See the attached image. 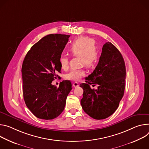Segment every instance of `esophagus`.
Returning <instances> with one entry per match:
<instances>
[{
	"mask_svg": "<svg viewBox=\"0 0 149 149\" xmlns=\"http://www.w3.org/2000/svg\"><path fill=\"white\" fill-rule=\"evenodd\" d=\"M73 86L74 88H76V87L79 86V84L77 83V82H74V83H73Z\"/></svg>",
	"mask_w": 149,
	"mask_h": 149,
	"instance_id": "esophagus-1",
	"label": "esophagus"
}]
</instances>
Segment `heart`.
I'll return each instance as SVG.
<instances>
[{"mask_svg":"<svg viewBox=\"0 0 149 149\" xmlns=\"http://www.w3.org/2000/svg\"><path fill=\"white\" fill-rule=\"evenodd\" d=\"M68 52L73 56H79V64L81 67L72 69L65 75V78L68 80L77 81L86 74L84 69L86 65L88 67H93L97 63L99 53L93 39L88 37H79L71 42L68 47ZM59 62L62 69H66L69 65V58L63 56L60 57Z\"/></svg>","mask_w":149,"mask_h":149,"instance_id":"b5f03b06","label":"heart"}]
</instances>
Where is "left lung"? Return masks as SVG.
I'll use <instances>...</instances> for the list:
<instances>
[{"instance_id": "8db88e82", "label": "left lung", "mask_w": 149, "mask_h": 149, "mask_svg": "<svg viewBox=\"0 0 149 149\" xmlns=\"http://www.w3.org/2000/svg\"><path fill=\"white\" fill-rule=\"evenodd\" d=\"M126 69L124 58L111 42H106L93 72L85 78L86 84H81L83 98L80 104L84 111L96 120H103L114 113L125 89ZM90 84L98 85L97 90Z\"/></svg>"}]
</instances>
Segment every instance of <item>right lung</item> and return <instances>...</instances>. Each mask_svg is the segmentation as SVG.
<instances>
[{"instance_id": "add662e5", "label": "right lung", "mask_w": 149, "mask_h": 149, "mask_svg": "<svg viewBox=\"0 0 149 149\" xmlns=\"http://www.w3.org/2000/svg\"><path fill=\"white\" fill-rule=\"evenodd\" d=\"M70 36L49 34L32 46L22 66L24 100L35 116L53 120L63 111L72 90L69 80L52 84L61 69L59 59Z\"/></svg>"}]
</instances>
